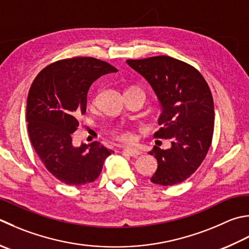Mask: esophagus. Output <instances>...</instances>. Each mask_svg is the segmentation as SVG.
I'll return each instance as SVG.
<instances>
[{
  "label": "esophagus",
  "instance_id": "obj_1",
  "mask_svg": "<svg viewBox=\"0 0 249 249\" xmlns=\"http://www.w3.org/2000/svg\"><path fill=\"white\" fill-rule=\"evenodd\" d=\"M123 152L130 155V157H133V158H137L138 155L141 154V151L138 149H135V148H125V149H123Z\"/></svg>",
  "mask_w": 249,
  "mask_h": 249
}]
</instances>
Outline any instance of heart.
<instances>
[{
  "label": "heart",
  "instance_id": "1",
  "mask_svg": "<svg viewBox=\"0 0 249 249\" xmlns=\"http://www.w3.org/2000/svg\"><path fill=\"white\" fill-rule=\"evenodd\" d=\"M113 135H114V137L120 141H129L131 139L129 131L126 129H123V128L113 130Z\"/></svg>",
  "mask_w": 249,
  "mask_h": 249
}]
</instances>
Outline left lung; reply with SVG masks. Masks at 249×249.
<instances>
[{
	"label": "left lung",
	"instance_id": "left-lung-1",
	"mask_svg": "<svg viewBox=\"0 0 249 249\" xmlns=\"http://www.w3.org/2000/svg\"><path fill=\"white\" fill-rule=\"evenodd\" d=\"M152 87L160 106L155 136L170 139L172 147L154 145L150 154L158 160L151 181L174 186L199 167L211 147L215 109L211 89L201 73L188 63L169 56L126 60Z\"/></svg>",
	"mask_w": 249,
	"mask_h": 249
}]
</instances>
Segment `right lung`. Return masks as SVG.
<instances>
[{
    "instance_id": "1",
    "label": "right lung",
    "mask_w": 249,
    "mask_h": 249,
    "mask_svg": "<svg viewBox=\"0 0 249 249\" xmlns=\"http://www.w3.org/2000/svg\"><path fill=\"white\" fill-rule=\"evenodd\" d=\"M112 72L118 70L96 58L63 59L44 68L29 90L26 119L31 143L48 172L69 186L94 181L113 153L98 141L80 147L72 143L90 85Z\"/></svg>"
}]
</instances>
